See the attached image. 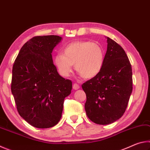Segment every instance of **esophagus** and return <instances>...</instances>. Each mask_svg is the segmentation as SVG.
<instances>
[{
    "label": "esophagus",
    "instance_id": "1",
    "mask_svg": "<svg viewBox=\"0 0 150 150\" xmlns=\"http://www.w3.org/2000/svg\"><path fill=\"white\" fill-rule=\"evenodd\" d=\"M79 85L78 84H77V83H75V84H73V88L74 90H77V89H79Z\"/></svg>",
    "mask_w": 150,
    "mask_h": 150
}]
</instances>
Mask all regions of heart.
<instances>
[{"mask_svg": "<svg viewBox=\"0 0 150 150\" xmlns=\"http://www.w3.org/2000/svg\"><path fill=\"white\" fill-rule=\"evenodd\" d=\"M103 62V47L87 41L71 43L64 48L63 55L57 54L54 59L55 65L63 76H69L75 64V70L85 79L95 77L100 72Z\"/></svg>", "mask_w": 150, "mask_h": 150, "instance_id": "b5f03b06", "label": "heart"}]
</instances>
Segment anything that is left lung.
<instances>
[{"instance_id": "obj_1", "label": "left lung", "mask_w": 150, "mask_h": 150, "mask_svg": "<svg viewBox=\"0 0 150 150\" xmlns=\"http://www.w3.org/2000/svg\"><path fill=\"white\" fill-rule=\"evenodd\" d=\"M103 67L82 88L87 96L86 114L97 124L106 125L124 115L132 91V71L125 51L110 38Z\"/></svg>"}]
</instances>
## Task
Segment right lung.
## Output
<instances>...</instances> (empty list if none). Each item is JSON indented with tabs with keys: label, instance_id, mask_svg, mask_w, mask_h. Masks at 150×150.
Returning a JSON list of instances; mask_svg holds the SVG:
<instances>
[{
	"label": "right lung",
	"instance_id": "add662e5",
	"mask_svg": "<svg viewBox=\"0 0 150 150\" xmlns=\"http://www.w3.org/2000/svg\"><path fill=\"white\" fill-rule=\"evenodd\" d=\"M62 38L35 36L20 49L12 67L11 91L17 110L30 125L48 128L59 122L72 82L60 76L52 53Z\"/></svg>",
	"mask_w": 150,
	"mask_h": 150
}]
</instances>
